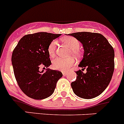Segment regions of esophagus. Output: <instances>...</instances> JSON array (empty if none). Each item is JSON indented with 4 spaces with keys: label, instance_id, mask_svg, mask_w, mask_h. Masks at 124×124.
Segmentation results:
<instances>
[{
    "label": "esophagus",
    "instance_id": "1",
    "mask_svg": "<svg viewBox=\"0 0 124 124\" xmlns=\"http://www.w3.org/2000/svg\"><path fill=\"white\" fill-rule=\"evenodd\" d=\"M68 74V72H66V71L63 72V75H64V76H66V75Z\"/></svg>",
    "mask_w": 124,
    "mask_h": 124
}]
</instances>
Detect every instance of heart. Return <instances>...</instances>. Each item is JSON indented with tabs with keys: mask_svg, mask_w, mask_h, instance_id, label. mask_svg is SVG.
Segmentation results:
<instances>
[{
	"mask_svg": "<svg viewBox=\"0 0 124 124\" xmlns=\"http://www.w3.org/2000/svg\"><path fill=\"white\" fill-rule=\"evenodd\" d=\"M63 41L70 49H71V51L70 52V55H72L76 58H80L82 56V53L80 50H79V47L80 46V42L77 39L72 36H68L64 38L63 39ZM57 44V41L53 40L48 46V54L51 57H53L55 55ZM74 63L75 59L73 57H69L68 58L57 57L53 60L52 67L55 69L64 71L68 70Z\"/></svg>",
	"mask_w": 124,
	"mask_h": 124,
	"instance_id": "obj_1",
	"label": "heart"
}]
</instances>
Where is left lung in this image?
Returning a JSON list of instances; mask_svg holds the SVG:
<instances>
[{
    "instance_id": "left-lung-1",
    "label": "left lung",
    "mask_w": 124,
    "mask_h": 124,
    "mask_svg": "<svg viewBox=\"0 0 124 124\" xmlns=\"http://www.w3.org/2000/svg\"><path fill=\"white\" fill-rule=\"evenodd\" d=\"M83 44V58L78 66L87 69L76 72L77 78L71 83L77 96L91 99L102 94L109 85L114 69V51L108 40L97 33L77 32L68 34Z\"/></svg>"
}]
</instances>
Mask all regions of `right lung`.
<instances>
[{
	"instance_id": "right-lung-1",
	"label": "right lung",
	"mask_w": 124,
	"mask_h": 124,
	"mask_svg": "<svg viewBox=\"0 0 124 124\" xmlns=\"http://www.w3.org/2000/svg\"><path fill=\"white\" fill-rule=\"evenodd\" d=\"M60 35L47 32L25 35L13 52L11 61L16 80L22 92L30 98L41 100L50 96L63 76L61 72L47 68L51 64L48 46ZM43 67L47 68L46 72L39 70Z\"/></svg>"
}]
</instances>
